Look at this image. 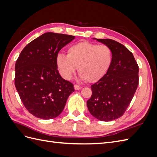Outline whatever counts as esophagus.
<instances>
[{
  "label": "esophagus",
  "mask_w": 157,
  "mask_h": 157,
  "mask_svg": "<svg viewBox=\"0 0 157 157\" xmlns=\"http://www.w3.org/2000/svg\"><path fill=\"white\" fill-rule=\"evenodd\" d=\"M74 88H75V90H78L82 89V86H78V85H75V86H74Z\"/></svg>",
  "instance_id": "esophagus-1"
}]
</instances>
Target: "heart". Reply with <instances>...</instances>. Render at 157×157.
<instances>
[{
	"mask_svg": "<svg viewBox=\"0 0 157 157\" xmlns=\"http://www.w3.org/2000/svg\"><path fill=\"white\" fill-rule=\"evenodd\" d=\"M67 56L59 54L56 65L64 79L71 80L78 67L80 78L94 83L108 72L113 61V52L107 45L81 41L69 46Z\"/></svg>",
	"mask_w": 157,
	"mask_h": 157,
	"instance_id": "obj_1",
	"label": "heart"
}]
</instances>
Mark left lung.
Segmentation results:
<instances>
[{
  "instance_id": "1",
  "label": "left lung",
  "mask_w": 157,
  "mask_h": 157,
  "mask_svg": "<svg viewBox=\"0 0 157 157\" xmlns=\"http://www.w3.org/2000/svg\"><path fill=\"white\" fill-rule=\"evenodd\" d=\"M96 40L110 47L113 61L105 77L91 86L87 107L93 117L108 122L122 117L130 105L138 86L139 67L124 45L111 39Z\"/></svg>"
}]
</instances>
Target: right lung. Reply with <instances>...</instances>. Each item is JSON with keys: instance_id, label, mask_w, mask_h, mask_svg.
Instances as JSON below:
<instances>
[{"instance_id": "obj_1", "label": "right lung", "mask_w": 157, "mask_h": 157, "mask_svg": "<svg viewBox=\"0 0 157 157\" xmlns=\"http://www.w3.org/2000/svg\"><path fill=\"white\" fill-rule=\"evenodd\" d=\"M75 36L46 33L28 44L15 65V86L27 110L48 120L59 115L73 84L59 73L56 57Z\"/></svg>"}]
</instances>
